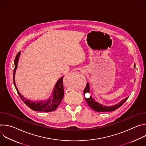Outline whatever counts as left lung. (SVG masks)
<instances>
[{
    "instance_id": "1",
    "label": "left lung",
    "mask_w": 146,
    "mask_h": 146,
    "mask_svg": "<svg viewBox=\"0 0 146 146\" xmlns=\"http://www.w3.org/2000/svg\"><path fill=\"white\" fill-rule=\"evenodd\" d=\"M134 68H135V64ZM88 92L90 93V86H89L88 82L87 83V86L84 89V95H86V94L88 93ZM128 97L126 98L125 99H124L120 103L117 104V105H115L114 106H103L102 105H100V103L95 102L94 99L91 96H90V97L88 98H86L85 97V99H86L87 103H88V106L91 109H92L94 110H95L97 112H106V111H114V110H116L117 109H118V108H119L122 105H123V104L125 103V102L128 99Z\"/></svg>"
}]
</instances>
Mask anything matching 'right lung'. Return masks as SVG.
<instances>
[{
  "label": "right lung",
  "instance_id": "add662e5",
  "mask_svg": "<svg viewBox=\"0 0 146 146\" xmlns=\"http://www.w3.org/2000/svg\"><path fill=\"white\" fill-rule=\"evenodd\" d=\"M21 52H19L14 59V69L13 73V82L15 89L17 91V93L21 99L24 102L25 105L29 107L30 109L34 111H43V112H50L54 111L57 109V108L60 105V103L63 99L64 95V86H63V78L64 76L60 78L58 80L55 86L54 92L52 95L47 100L44 101H40V102H33L27 99L23 96L21 95L19 92L15 82V70L17 68L18 61L19 59V56L20 55Z\"/></svg>",
  "mask_w": 146,
  "mask_h": 146
}]
</instances>
